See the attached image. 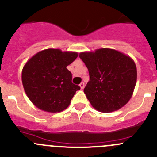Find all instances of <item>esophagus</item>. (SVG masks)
<instances>
[{"instance_id":"obj_1","label":"esophagus","mask_w":157,"mask_h":157,"mask_svg":"<svg viewBox=\"0 0 157 157\" xmlns=\"http://www.w3.org/2000/svg\"><path fill=\"white\" fill-rule=\"evenodd\" d=\"M79 86H80V89H83L84 88V86H85V84H84V83H83V82H82V83H80V84H79Z\"/></svg>"}]
</instances>
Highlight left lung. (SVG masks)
I'll use <instances>...</instances> for the list:
<instances>
[{
  "instance_id": "obj_1",
  "label": "left lung",
  "mask_w": 157,
  "mask_h": 157,
  "mask_svg": "<svg viewBox=\"0 0 157 157\" xmlns=\"http://www.w3.org/2000/svg\"><path fill=\"white\" fill-rule=\"evenodd\" d=\"M90 74L84 93L92 106L101 112L122 108L131 98L137 82V67L131 58L111 48L79 55Z\"/></svg>"
}]
</instances>
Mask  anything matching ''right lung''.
I'll return each instance as SVG.
<instances>
[{"mask_svg":"<svg viewBox=\"0 0 157 157\" xmlns=\"http://www.w3.org/2000/svg\"><path fill=\"white\" fill-rule=\"evenodd\" d=\"M78 56L75 52L48 48L33 55L22 71V83L29 100L42 111L56 113L68 107L80 87L71 82L67 69Z\"/></svg>","mask_w":157,"mask_h":157,"instance_id":"1","label":"right lung"}]
</instances>
